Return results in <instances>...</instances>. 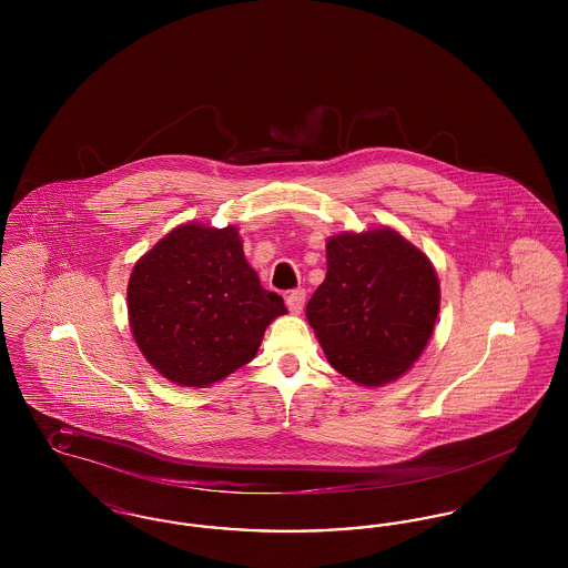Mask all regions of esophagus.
Segmentation results:
<instances>
[{
  "mask_svg": "<svg viewBox=\"0 0 568 568\" xmlns=\"http://www.w3.org/2000/svg\"><path fill=\"white\" fill-rule=\"evenodd\" d=\"M304 300H306V292H304V290H294V292L287 294L285 302H287V308H290L292 315H300V313H302Z\"/></svg>",
  "mask_w": 568,
  "mask_h": 568,
  "instance_id": "obj_1",
  "label": "esophagus"
}]
</instances>
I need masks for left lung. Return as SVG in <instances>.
Returning a JSON list of instances; mask_svg holds the SVG:
<instances>
[{"instance_id": "1", "label": "left lung", "mask_w": 568, "mask_h": 568, "mask_svg": "<svg viewBox=\"0 0 568 568\" xmlns=\"http://www.w3.org/2000/svg\"><path fill=\"white\" fill-rule=\"evenodd\" d=\"M325 260L306 320L327 362L364 387L403 377L428 347L438 317L433 262L387 225L329 236Z\"/></svg>"}]
</instances>
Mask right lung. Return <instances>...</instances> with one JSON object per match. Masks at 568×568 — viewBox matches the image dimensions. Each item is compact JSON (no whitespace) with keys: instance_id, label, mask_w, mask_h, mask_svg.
I'll use <instances>...</instances> for the list:
<instances>
[{"instance_id":"1","label":"right lung","mask_w":568,"mask_h":568,"mask_svg":"<svg viewBox=\"0 0 568 568\" xmlns=\"http://www.w3.org/2000/svg\"><path fill=\"white\" fill-rule=\"evenodd\" d=\"M244 257L239 227L183 223L130 274L128 315L138 349L162 377L209 387L248 364L285 315Z\"/></svg>"}]
</instances>
